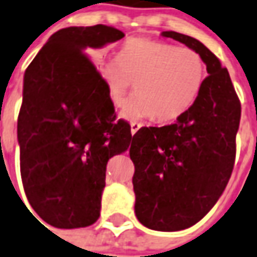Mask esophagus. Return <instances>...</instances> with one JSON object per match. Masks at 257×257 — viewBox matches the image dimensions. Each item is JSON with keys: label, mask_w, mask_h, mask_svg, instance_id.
<instances>
[{"label": "esophagus", "mask_w": 257, "mask_h": 257, "mask_svg": "<svg viewBox=\"0 0 257 257\" xmlns=\"http://www.w3.org/2000/svg\"><path fill=\"white\" fill-rule=\"evenodd\" d=\"M141 128H142V123H139V122H132V123H131V134L135 135L136 132Z\"/></svg>", "instance_id": "34e87169"}]
</instances>
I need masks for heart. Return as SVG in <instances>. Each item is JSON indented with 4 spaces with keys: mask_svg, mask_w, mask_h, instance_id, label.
<instances>
[{
    "mask_svg": "<svg viewBox=\"0 0 257 257\" xmlns=\"http://www.w3.org/2000/svg\"><path fill=\"white\" fill-rule=\"evenodd\" d=\"M111 102L122 106L129 92L139 94L122 109L128 121L156 118L172 122L187 112L198 98L207 70L200 53L152 39H129L119 56L101 63Z\"/></svg>",
    "mask_w": 257,
    "mask_h": 257,
    "instance_id": "heart-1",
    "label": "heart"
}]
</instances>
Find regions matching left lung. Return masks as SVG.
Masks as SVG:
<instances>
[{"label":"left lung","instance_id":"1","mask_svg":"<svg viewBox=\"0 0 257 257\" xmlns=\"http://www.w3.org/2000/svg\"><path fill=\"white\" fill-rule=\"evenodd\" d=\"M162 36L200 53L208 76L193 106L172 125L143 126L132 139L135 214L149 229L197 224L224 193L236 155L240 101L228 70L208 48L173 31Z\"/></svg>","mask_w":257,"mask_h":257}]
</instances>
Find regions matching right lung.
Here are the masks:
<instances>
[{
	"mask_svg": "<svg viewBox=\"0 0 257 257\" xmlns=\"http://www.w3.org/2000/svg\"><path fill=\"white\" fill-rule=\"evenodd\" d=\"M123 36L106 25L64 28L25 71L21 177L31 207L55 228H84L98 219L106 163L132 142L129 123L116 119L105 81L85 53Z\"/></svg>",
	"mask_w": 257,
	"mask_h": 257,
	"instance_id": "obj_1",
	"label": "right lung"
}]
</instances>
